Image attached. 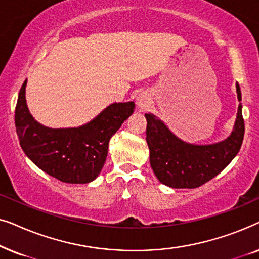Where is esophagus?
<instances>
[{"instance_id":"obj_1","label":"esophagus","mask_w":259,"mask_h":259,"mask_svg":"<svg viewBox=\"0 0 259 259\" xmlns=\"http://www.w3.org/2000/svg\"><path fill=\"white\" fill-rule=\"evenodd\" d=\"M148 100H150V99H148L146 95H143V94H140L139 97H138V101H137V104H138V106H139V107H141V108H145L147 106V104H148Z\"/></svg>"}]
</instances>
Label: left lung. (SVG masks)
Segmentation results:
<instances>
[{"label": "left lung", "mask_w": 259, "mask_h": 259, "mask_svg": "<svg viewBox=\"0 0 259 259\" xmlns=\"http://www.w3.org/2000/svg\"><path fill=\"white\" fill-rule=\"evenodd\" d=\"M237 97L242 101L239 84ZM146 141L150 162L155 177L173 189H196L219 175L236 157L244 139L242 105L231 136L213 145H192L178 139L160 120L146 114Z\"/></svg>", "instance_id": "1"}]
</instances>
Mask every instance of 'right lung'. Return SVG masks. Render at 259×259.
Returning a JSON list of instances; mask_svg holds the SVG:
<instances>
[{"label": "right lung", "instance_id": "right-lung-1", "mask_svg": "<svg viewBox=\"0 0 259 259\" xmlns=\"http://www.w3.org/2000/svg\"><path fill=\"white\" fill-rule=\"evenodd\" d=\"M26 83L15 108V126L27 157L42 171L69 184H86L97 178L107 157L108 143L132 114L134 102L113 104L94 120L77 128L53 130L40 125L26 105Z\"/></svg>", "mask_w": 259, "mask_h": 259}]
</instances>
